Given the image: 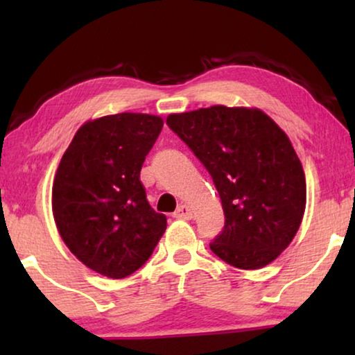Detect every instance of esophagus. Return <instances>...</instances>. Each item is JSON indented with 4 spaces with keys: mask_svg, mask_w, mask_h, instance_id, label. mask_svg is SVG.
<instances>
[{
    "mask_svg": "<svg viewBox=\"0 0 355 355\" xmlns=\"http://www.w3.org/2000/svg\"><path fill=\"white\" fill-rule=\"evenodd\" d=\"M192 215L193 213L187 205H179L178 210L174 211V218H178V220H191Z\"/></svg>",
    "mask_w": 355,
    "mask_h": 355,
    "instance_id": "esophagus-1",
    "label": "esophagus"
}]
</instances>
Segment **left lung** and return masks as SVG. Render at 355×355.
Masks as SVG:
<instances>
[{
	"label": "left lung",
	"mask_w": 355,
	"mask_h": 355,
	"mask_svg": "<svg viewBox=\"0 0 355 355\" xmlns=\"http://www.w3.org/2000/svg\"><path fill=\"white\" fill-rule=\"evenodd\" d=\"M166 123L211 174L225 230L210 244L241 270L278 259L302 223V163L283 129L259 108L215 105L169 114Z\"/></svg>",
	"instance_id": "8db88e82"
}]
</instances>
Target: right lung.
<instances>
[{
	"instance_id": "add662e5",
	"label": "right lung",
	"mask_w": 355,
	"mask_h": 355,
	"mask_svg": "<svg viewBox=\"0 0 355 355\" xmlns=\"http://www.w3.org/2000/svg\"><path fill=\"white\" fill-rule=\"evenodd\" d=\"M163 128L155 114L87 121L62 155L51 207L60 232L85 266L121 279L150 259L166 216L150 207L140 169Z\"/></svg>"
}]
</instances>
